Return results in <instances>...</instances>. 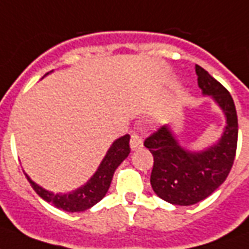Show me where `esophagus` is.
<instances>
[{
	"instance_id": "esophagus-1",
	"label": "esophagus",
	"mask_w": 249,
	"mask_h": 249,
	"mask_svg": "<svg viewBox=\"0 0 249 249\" xmlns=\"http://www.w3.org/2000/svg\"><path fill=\"white\" fill-rule=\"evenodd\" d=\"M141 146H142V139L139 135V132L133 130L132 135H130V149L136 151V149H139Z\"/></svg>"
}]
</instances>
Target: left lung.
<instances>
[{
	"label": "left lung",
	"mask_w": 249,
	"mask_h": 249,
	"mask_svg": "<svg viewBox=\"0 0 249 249\" xmlns=\"http://www.w3.org/2000/svg\"><path fill=\"white\" fill-rule=\"evenodd\" d=\"M195 71L203 96H209L224 113L221 137L201 151H191L178 142L171 125H164L144 142L153 155L152 188L175 205H192L212 195L228 176L237 146V114L230 92L201 66Z\"/></svg>",
	"instance_id": "1"
}]
</instances>
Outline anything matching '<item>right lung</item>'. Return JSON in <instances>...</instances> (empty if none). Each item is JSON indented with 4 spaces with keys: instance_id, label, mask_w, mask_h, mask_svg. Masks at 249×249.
I'll use <instances>...</instances> for the list:
<instances>
[{
    "instance_id": "1",
    "label": "right lung",
    "mask_w": 249,
    "mask_h": 249,
    "mask_svg": "<svg viewBox=\"0 0 249 249\" xmlns=\"http://www.w3.org/2000/svg\"><path fill=\"white\" fill-rule=\"evenodd\" d=\"M49 74V73H46ZM45 74V76H46ZM129 140L130 136H121L120 139L114 140L112 145L109 146L107 155L104 156L103 161L100 162L97 171L93 173V176L87 183L78 187L74 191L66 193H54L42 188L25 173L32 188L36 193L42 197L48 203L53 204L56 208L66 211V212H82L87 209L92 208L94 204H97L100 200L108 192L112 178H113L114 171L117 169L121 162L129 156Z\"/></svg>"
}]
</instances>
